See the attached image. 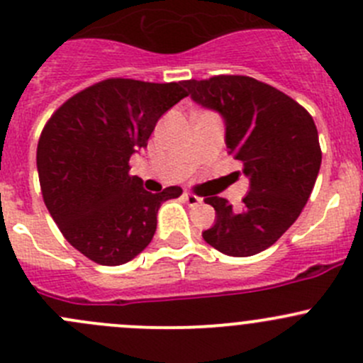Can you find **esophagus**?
Instances as JSON below:
<instances>
[{
    "label": "esophagus",
    "instance_id": "34e87169",
    "mask_svg": "<svg viewBox=\"0 0 363 363\" xmlns=\"http://www.w3.org/2000/svg\"><path fill=\"white\" fill-rule=\"evenodd\" d=\"M184 200L188 202V206H199L200 202H202V199L196 195H191V193H184Z\"/></svg>",
    "mask_w": 363,
    "mask_h": 363
}]
</instances>
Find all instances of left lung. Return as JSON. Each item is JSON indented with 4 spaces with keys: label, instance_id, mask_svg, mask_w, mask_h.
<instances>
[{
    "label": "left lung",
    "instance_id": "obj_1",
    "mask_svg": "<svg viewBox=\"0 0 363 363\" xmlns=\"http://www.w3.org/2000/svg\"><path fill=\"white\" fill-rule=\"evenodd\" d=\"M182 84L196 104L223 117L228 154L250 179L241 209L221 196L206 199L216 220L202 238L225 255H255L282 238L311 196L321 168L314 118L275 86L248 76Z\"/></svg>",
    "mask_w": 363,
    "mask_h": 363
}]
</instances>
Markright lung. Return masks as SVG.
<instances>
[{"instance_id": "obj_1", "label": "right lung", "mask_w": 363, "mask_h": 363, "mask_svg": "<svg viewBox=\"0 0 363 363\" xmlns=\"http://www.w3.org/2000/svg\"><path fill=\"white\" fill-rule=\"evenodd\" d=\"M188 96L179 83L111 77L84 88L52 113L37 147L45 207L63 238L90 260L121 266L149 246L161 203L179 186L150 193L129 175L161 115Z\"/></svg>"}]
</instances>
